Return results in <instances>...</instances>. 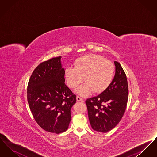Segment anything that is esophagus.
Segmentation results:
<instances>
[{
  "label": "esophagus",
  "mask_w": 157,
  "mask_h": 157,
  "mask_svg": "<svg viewBox=\"0 0 157 157\" xmlns=\"http://www.w3.org/2000/svg\"><path fill=\"white\" fill-rule=\"evenodd\" d=\"M76 100H77V101H82L83 99L82 98L79 97V96H77L76 97Z\"/></svg>",
  "instance_id": "34e87169"
}]
</instances>
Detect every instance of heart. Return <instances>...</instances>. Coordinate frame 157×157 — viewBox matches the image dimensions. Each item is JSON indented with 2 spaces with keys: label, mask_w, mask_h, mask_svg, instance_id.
<instances>
[{
  "label": "heart",
  "mask_w": 157,
  "mask_h": 157,
  "mask_svg": "<svg viewBox=\"0 0 157 157\" xmlns=\"http://www.w3.org/2000/svg\"><path fill=\"white\" fill-rule=\"evenodd\" d=\"M74 65L65 68V78L71 88H75L83 79L86 81L75 90L81 96H87L93 90L101 93L112 82L114 67L111 61L102 56L94 54L82 56L75 60Z\"/></svg>",
  "instance_id": "1"
}]
</instances>
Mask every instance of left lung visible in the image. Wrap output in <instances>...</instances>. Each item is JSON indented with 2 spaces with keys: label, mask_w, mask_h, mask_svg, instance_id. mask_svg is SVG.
Returning <instances> with one entry per match:
<instances>
[{
  "label": "left lung",
  "mask_w": 157,
  "mask_h": 157,
  "mask_svg": "<svg viewBox=\"0 0 157 157\" xmlns=\"http://www.w3.org/2000/svg\"><path fill=\"white\" fill-rule=\"evenodd\" d=\"M115 75L111 83L99 95L86 101L90 124L96 131L107 132L122 118L127 107L128 86L126 74L115 61Z\"/></svg>",
  "instance_id": "left-lung-1"
}]
</instances>
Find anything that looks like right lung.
Here are the masks:
<instances>
[{"instance_id":"add662e5","label":"right lung","mask_w":157,"mask_h":157,"mask_svg":"<svg viewBox=\"0 0 157 157\" xmlns=\"http://www.w3.org/2000/svg\"><path fill=\"white\" fill-rule=\"evenodd\" d=\"M61 56L42 62L35 69L27 89L28 102L37 124L45 131L59 134L67 131L76 95L65 83Z\"/></svg>"}]
</instances>
